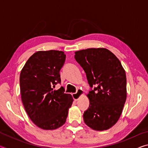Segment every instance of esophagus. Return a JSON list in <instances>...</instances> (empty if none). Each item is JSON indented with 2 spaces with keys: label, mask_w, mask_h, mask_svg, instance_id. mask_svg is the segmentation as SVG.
Wrapping results in <instances>:
<instances>
[{
  "label": "esophagus",
  "mask_w": 148,
  "mask_h": 148,
  "mask_svg": "<svg viewBox=\"0 0 148 148\" xmlns=\"http://www.w3.org/2000/svg\"><path fill=\"white\" fill-rule=\"evenodd\" d=\"M84 95V91H82V89H78L77 91L76 92V93H72V97L75 101H77L78 100L80 97Z\"/></svg>",
  "instance_id": "esophagus-1"
}]
</instances>
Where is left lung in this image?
<instances>
[{
	"instance_id": "8db88e82",
	"label": "left lung",
	"mask_w": 148,
	"mask_h": 148,
	"mask_svg": "<svg viewBox=\"0 0 148 148\" xmlns=\"http://www.w3.org/2000/svg\"><path fill=\"white\" fill-rule=\"evenodd\" d=\"M74 58L86 72L90 87L89 107L85 123L95 131H104L118 121L127 99V78L121 62L106 48H88L75 52Z\"/></svg>"
}]
</instances>
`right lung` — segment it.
<instances>
[{"label": "right lung", "mask_w": 148, "mask_h": 148, "mask_svg": "<svg viewBox=\"0 0 148 148\" xmlns=\"http://www.w3.org/2000/svg\"><path fill=\"white\" fill-rule=\"evenodd\" d=\"M66 55L57 50L38 51L27 60L19 77L20 91L25 110L39 128L53 130L64 124L73 98L61 87L60 70Z\"/></svg>", "instance_id": "1"}]
</instances>
